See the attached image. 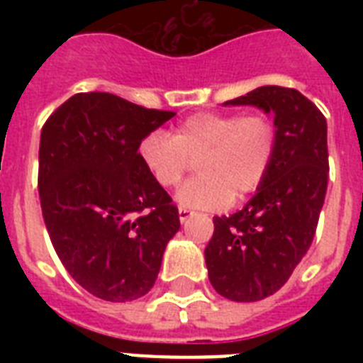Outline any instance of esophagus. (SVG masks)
Returning a JSON list of instances; mask_svg holds the SVG:
<instances>
[{
	"mask_svg": "<svg viewBox=\"0 0 363 363\" xmlns=\"http://www.w3.org/2000/svg\"><path fill=\"white\" fill-rule=\"evenodd\" d=\"M194 213L190 209H184V207H179V218H181V222H186L190 216H192Z\"/></svg>",
	"mask_w": 363,
	"mask_h": 363,
	"instance_id": "esophagus-1",
	"label": "esophagus"
}]
</instances>
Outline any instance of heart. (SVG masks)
<instances>
[{
	"label": "heart",
	"instance_id": "b5f03b06",
	"mask_svg": "<svg viewBox=\"0 0 363 363\" xmlns=\"http://www.w3.org/2000/svg\"><path fill=\"white\" fill-rule=\"evenodd\" d=\"M139 160L162 188H173L196 160V179L184 182L177 201L184 209L216 211L256 192L277 152V128L269 116L196 113L167 135L152 131L139 143Z\"/></svg>",
	"mask_w": 363,
	"mask_h": 363
}]
</instances>
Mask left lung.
I'll return each mask as SVG.
<instances>
[{
	"instance_id": "left-lung-1",
	"label": "left lung",
	"mask_w": 363,
	"mask_h": 363,
	"mask_svg": "<svg viewBox=\"0 0 363 363\" xmlns=\"http://www.w3.org/2000/svg\"><path fill=\"white\" fill-rule=\"evenodd\" d=\"M224 105L273 113L277 152L252 199L215 216L205 248L209 281L232 301H259L290 279L315 238L328 188V125L313 101L294 88L259 86Z\"/></svg>"
}]
</instances>
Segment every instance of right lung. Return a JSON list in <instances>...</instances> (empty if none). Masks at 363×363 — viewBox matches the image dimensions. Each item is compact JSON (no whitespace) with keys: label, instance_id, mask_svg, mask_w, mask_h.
<instances>
[{"label":"right lung","instance_id":"1","mask_svg":"<svg viewBox=\"0 0 363 363\" xmlns=\"http://www.w3.org/2000/svg\"><path fill=\"white\" fill-rule=\"evenodd\" d=\"M115 94H75L39 143V199L52 247L84 290L124 303L158 277L179 209L139 160V143L173 118Z\"/></svg>","mask_w":363,"mask_h":363}]
</instances>
